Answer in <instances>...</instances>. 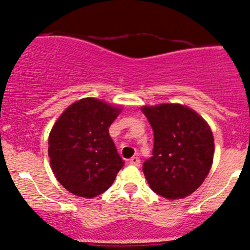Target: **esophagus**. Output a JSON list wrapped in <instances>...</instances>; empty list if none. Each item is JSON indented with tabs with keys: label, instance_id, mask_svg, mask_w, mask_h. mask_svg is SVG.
<instances>
[{
	"label": "esophagus",
	"instance_id": "esophagus-1",
	"mask_svg": "<svg viewBox=\"0 0 250 250\" xmlns=\"http://www.w3.org/2000/svg\"><path fill=\"white\" fill-rule=\"evenodd\" d=\"M130 165L135 166V167H140V158L139 157H132L129 160Z\"/></svg>",
	"mask_w": 250,
	"mask_h": 250
}]
</instances>
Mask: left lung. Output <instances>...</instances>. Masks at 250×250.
<instances>
[{
  "label": "left lung",
  "mask_w": 250,
  "mask_h": 250,
  "mask_svg": "<svg viewBox=\"0 0 250 250\" xmlns=\"http://www.w3.org/2000/svg\"><path fill=\"white\" fill-rule=\"evenodd\" d=\"M153 130L152 157L143 165L151 190L167 200L195 192L210 170L214 138L206 121L180 104L141 107Z\"/></svg>",
  "instance_id": "1"
}]
</instances>
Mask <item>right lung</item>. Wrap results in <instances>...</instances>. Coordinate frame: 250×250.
I'll list each match as a JSON object with an SVG mask.
<instances>
[{
  "mask_svg": "<svg viewBox=\"0 0 250 250\" xmlns=\"http://www.w3.org/2000/svg\"><path fill=\"white\" fill-rule=\"evenodd\" d=\"M121 110L84 98L70 105L53 125L48 138L50 167L58 181L74 195H102L125 165L109 134Z\"/></svg>",
  "mask_w": 250,
  "mask_h": 250,
  "instance_id": "obj_1",
  "label": "right lung"
}]
</instances>
